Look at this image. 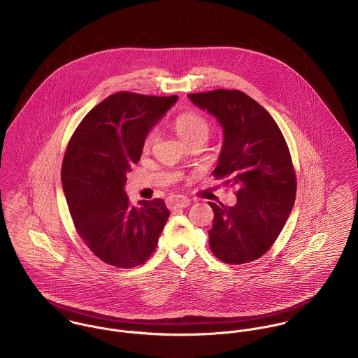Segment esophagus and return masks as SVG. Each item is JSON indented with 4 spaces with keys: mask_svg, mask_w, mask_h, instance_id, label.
<instances>
[{
    "mask_svg": "<svg viewBox=\"0 0 358 358\" xmlns=\"http://www.w3.org/2000/svg\"><path fill=\"white\" fill-rule=\"evenodd\" d=\"M192 203V201L187 196L183 195H171L166 198V205L171 209H178V208H187Z\"/></svg>",
    "mask_w": 358,
    "mask_h": 358,
    "instance_id": "1",
    "label": "esophagus"
}]
</instances>
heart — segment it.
Segmentation results:
<instances>
[{"instance_id":"1","label":"heart","mask_w":358,"mask_h":358,"mask_svg":"<svg viewBox=\"0 0 358 358\" xmlns=\"http://www.w3.org/2000/svg\"><path fill=\"white\" fill-rule=\"evenodd\" d=\"M172 124H173V129L176 131V134L186 143H190L199 138L208 139L209 134L212 131V126H210L209 120L203 115H201L199 112H194V110H186V112L179 113L173 119ZM156 139H157V131L155 129L148 131L143 138V142H142L143 149L149 150L155 145Z\"/></svg>"}]
</instances>
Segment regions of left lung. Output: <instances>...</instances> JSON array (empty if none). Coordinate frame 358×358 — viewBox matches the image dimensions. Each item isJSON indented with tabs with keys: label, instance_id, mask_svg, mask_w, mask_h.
<instances>
[{
	"label": "left lung",
	"instance_id": "1",
	"mask_svg": "<svg viewBox=\"0 0 358 358\" xmlns=\"http://www.w3.org/2000/svg\"><path fill=\"white\" fill-rule=\"evenodd\" d=\"M189 98L224 129L213 176L226 179L236 194L234 206L209 202L215 213L210 250L227 264L257 260L278 239L295 202L296 178L286 139L260 103L239 90L217 89Z\"/></svg>",
	"mask_w": 358,
	"mask_h": 358
}]
</instances>
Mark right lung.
Wrapping results in <instances>:
<instances>
[{
    "instance_id": "right-lung-1",
    "label": "right lung",
    "mask_w": 358,
    "mask_h": 358,
    "mask_svg": "<svg viewBox=\"0 0 358 358\" xmlns=\"http://www.w3.org/2000/svg\"><path fill=\"white\" fill-rule=\"evenodd\" d=\"M176 99L115 93L83 117L68 142L62 183L73 226L109 265L134 268L156 250L169 210L162 198L132 205L126 173L141 159L146 132Z\"/></svg>"
}]
</instances>
